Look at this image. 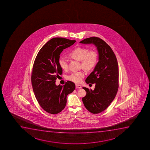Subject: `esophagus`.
I'll list each match as a JSON object with an SVG mask.
<instances>
[{
	"label": "esophagus",
	"instance_id": "esophagus-1",
	"mask_svg": "<svg viewBox=\"0 0 150 150\" xmlns=\"http://www.w3.org/2000/svg\"><path fill=\"white\" fill-rule=\"evenodd\" d=\"M76 88H81V86L79 84H76Z\"/></svg>",
	"mask_w": 150,
	"mask_h": 150
}]
</instances>
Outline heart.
<instances>
[{
	"mask_svg": "<svg viewBox=\"0 0 150 150\" xmlns=\"http://www.w3.org/2000/svg\"><path fill=\"white\" fill-rule=\"evenodd\" d=\"M70 56L73 58L81 61L82 67L86 70H90L95 66L97 63V54L96 52L89 51L84 48H76L71 52ZM59 65L64 70L68 69V59L62 56L59 59ZM84 71L74 72L68 76V79L75 83H80L84 77Z\"/></svg>",
	"mask_w": 150,
	"mask_h": 150,
	"instance_id": "b5f03b06",
	"label": "heart"
}]
</instances>
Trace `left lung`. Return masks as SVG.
Listing matches in <instances>:
<instances>
[{"instance_id": "obj_1", "label": "left lung", "mask_w": 150, "mask_h": 150, "mask_svg": "<svg viewBox=\"0 0 150 150\" xmlns=\"http://www.w3.org/2000/svg\"><path fill=\"white\" fill-rule=\"evenodd\" d=\"M80 43L93 44L98 53V62L85 80L87 84L95 83V88L92 90L83 87L86 95L82 98L88 111L97 114L105 110L116 96L118 87V63L112 50L102 39L90 37Z\"/></svg>"}]
</instances>
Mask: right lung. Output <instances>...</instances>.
Returning <instances> with one entry per match:
<instances>
[{
  "mask_svg": "<svg viewBox=\"0 0 150 150\" xmlns=\"http://www.w3.org/2000/svg\"><path fill=\"white\" fill-rule=\"evenodd\" d=\"M76 42L63 38L51 39L40 50L32 71V86L38 102L46 112L56 115L65 107L67 96L75 89L73 82L56 85V80L62 74L60 55L64 49Z\"/></svg>",
  "mask_w": 150,
  "mask_h": 150,
  "instance_id": "add662e5",
  "label": "right lung"
}]
</instances>
